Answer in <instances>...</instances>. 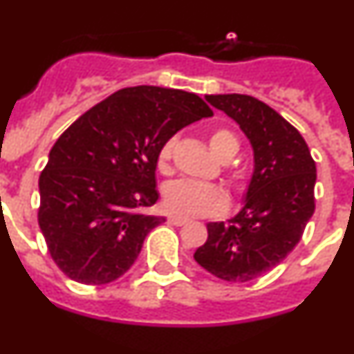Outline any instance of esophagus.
<instances>
[{"instance_id": "esophagus-1", "label": "esophagus", "mask_w": 354, "mask_h": 354, "mask_svg": "<svg viewBox=\"0 0 354 354\" xmlns=\"http://www.w3.org/2000/svg\"><path fill=\"white\" fill-rule=\"evenodd\" d=\"M168 223L175 225V227H183V225L187 223V220H184V218H179V216H170V218H168Z\"/></svg>"}]
</instances>
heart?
Returning <instances> with one entry per match:
<instances>
[{"instance_id": "1", "label": "heart", "mask_w": 354, "mask_h": 354, "mask_svg": "<svg viewBox=\"0 0 354 354\" xmlns=\"http://www.w3.org/2000/svg\"><path fill=\"white\" fill-rule=\"evenodd\" d=\"M177 138L171 136L162 142L158 152V170L162 175L171 171V158ZM209 147L212 154L221 161H228L239 149V142L228 129H214L209 134ZM236 179H239L236 175ZM162 204L168 212L180 218H218L228 211V196L220 186L214 184H195L177 180L165 187Z\"/></svg>"}]
</instances>
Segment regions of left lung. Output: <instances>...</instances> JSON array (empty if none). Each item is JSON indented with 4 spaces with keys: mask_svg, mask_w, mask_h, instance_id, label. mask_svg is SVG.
<instances>
[{
    "mask_svg": "<svg viewBox=\"0 0 354 354\" xmlns=\"http://www.w3.org/2000/svg\"><path fill=\"white\" fill-rule=\"evenodd\" d=\"M239 124L253 147L246 204L232 220L207 225L195 261L225 282H250L296 248L314 214L315 161L299 131L252 95L205 97Z\"/></svg>",
    "mask_w": 354,
    "mask_h": 354,
    "instance_id": "obj_1",
    "label": "left lung"
}]
</instances>
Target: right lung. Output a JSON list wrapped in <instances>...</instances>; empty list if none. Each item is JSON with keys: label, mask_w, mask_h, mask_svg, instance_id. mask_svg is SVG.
<instances>
[{"label": "right lung", "mask_w": 354, "mask_h": 354, "mask_svg": "<svg viewBox=\"0 0 354 354\" xmlns=\"http://www.w3.org/2000/svg\"><path fill=\"white\" fill-rule=\"evenodd\" d=\"M211 115L196 93L129 86L90 108L56 140L39 179V227L71 280L102 286L134 264L147 234L165 221L147 214L159 196V147Z\"/></svg>", "instance_id": "obj_1"}]
</instances>
